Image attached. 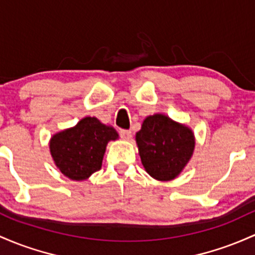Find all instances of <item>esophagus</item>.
I'll return each mask as SVG.
<instances>
[{
    "label": "esophagus",
    "instance_id": "esophagus-1",
    "mask_svg": "<svg viewBox=\"0 0 255 255\" xmlns=\"http://www.w3.org/2000/svg\"><path fill=\"white\" fill-rule=\"evenodd\" d=\"M120 135H121V138L126 139V140H129L132 138V132L128 129H121L120 130Z\"/></svg>",
    "mask_w": 255,
    "mask_h": 255
}]
</instances>
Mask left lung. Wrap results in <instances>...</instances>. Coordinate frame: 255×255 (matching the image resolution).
Returning a JSON list of instances; mask_svg holds the SVG:
<instances>
[{
  "instance_id": "1",
  "label": "left lung",
  "mask_w": 255,
  "mask_h": 255,
  "mask_svg": "<svg viewBox=\"0 0 255 255\" xmlns=\"http://www.w3.org/2000/svg\"><path fill=\"white\" fill-rule=\"evenodd\" d=\"M135 139L142 166L157 180L177 177L195 147L191 129L161 114L146 117Z\"/></svg>"
}]
</instances>
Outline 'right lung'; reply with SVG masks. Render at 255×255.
<instances>
[{
    "label": "right lung",
    "instance_id": "1",
    "mask_svg": "<svg viewBox=\"0 0 255 255\" xmlns=\"http://www.w3.org/2000/svg\"><path fill=\"white\" fill-rule=\"evenodd\" d=\"M113 127L96 117H85L75 127L55 134L49 147L55 164L72 180H85L102 168L106 144L117 139Z\"/></svg>",
    "mask_w": 255,
    "mask_h": 255
}]
</instances>
